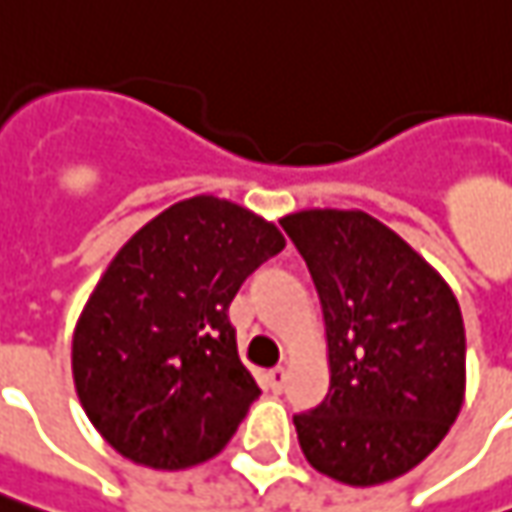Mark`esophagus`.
<instances>
[{
    "instance_id": "34e87169",
    "label": "esophagus",
    "mask_w": 512,
    "mask_h": 512,
    "mask_svg": "<svg viewBox=\"0 0 512 512\" xmlns=\"http://www.w3.org/2000/svg\"><path fill=\"white\" fill-rule=\"evenodd\" d=\"M286 377H289V371H286V368H272V371L266 374V385H269L272 391H283Z\"/></svg>"
}]
</instances>
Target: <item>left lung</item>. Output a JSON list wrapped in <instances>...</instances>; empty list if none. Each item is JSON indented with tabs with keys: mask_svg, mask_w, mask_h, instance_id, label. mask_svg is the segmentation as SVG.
<instances>
[{
	"mask_svg": "<svg viewBox=\"0 0 512 512\" xmlns=\"http://www.w3.org/2000/svg\"><path fill=\"white\" fill-rule=\"evenodd\" d=\"M309 266L328 340L326 399L294 416L309 465L354 487L431 453L465 402V323L431 263L360 209L283 218Z\"/></svg>",
	"mask_w": 512,
	"mask_h": 512,
	"instance_id": "obj_1",
	"label": "left lung"
}]
</instances>
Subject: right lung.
<instances>
[{
    "label": "right lung",
    "instance_id": "obj_1",
    "mask_svg": "<svg viewBox=\"0 0 512 512\" xmlns=\"http://www.w3.org/2000/svg\"><path fill=\"white\" fill-rule=\"evenodd\" d=\"M283 246L274 223L195 195L118 249L73 331V382L121 456L181 470L232 439L260 388L238 357L229 303Z\"/></svg>",
    "mask_w": 512,
    "mask_h": 512
}]
</instances>
